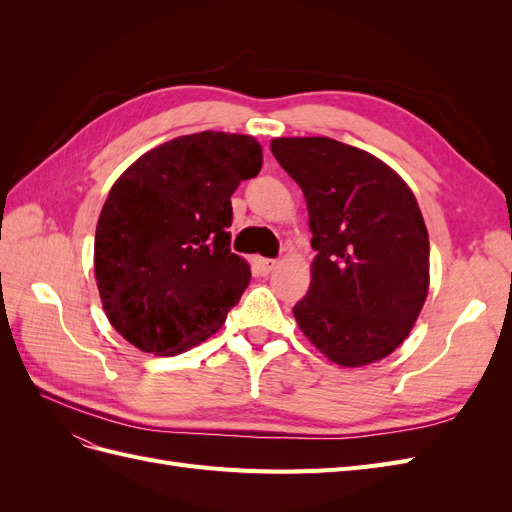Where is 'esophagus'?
Returning <instances> with one entry per match:
<instances>
[{"instance_id":"1","label":"esophagus","mask_w":512,"mask_h":512,"mask_svg":"<svg viewBox=\"0 0 512 512\" xmlns=\"http://www.w3.org/2000/svg\"><path fill=\"white\" fill-rule=\"evenodd\" d=\"M277 267V260L273 258H258L256 260V269L260 275H269Z\"/></svg>"}]
</instances>
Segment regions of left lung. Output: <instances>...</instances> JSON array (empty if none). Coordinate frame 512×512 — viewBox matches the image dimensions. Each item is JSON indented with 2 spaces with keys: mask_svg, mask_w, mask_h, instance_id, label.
<instances>
[{
  "mask_svg": "<svg viewBox=\"0 0 512 512\" xmlns=\"http://www.w3.org/2000/svg\"><path fill=\"white\" fill-rule=\"evenodd\" d=\"M299 183L316 258L292 307L299 329L337 365L389 356L410 335L429 288V235L412 190L371 153L327 136L273 138Z\"/></svg>",
  "mask_w": 512,
  "mask_h": 512,
  "instance_id": "obj_1",
  "label": "left lung"
}]
</instances>
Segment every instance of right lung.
I'll return each mask as SVG.
<instances>
[{"instance_id":"add662e5","label":"right lung","mask_w":512,"mask_h":512,"mask_svg":"<svg viewBox=\"0 0 512 512\" xmlns=\"http://www.w3.org/2000/svg\"><path fill=\"white\" fill-rule=\"evenodd\" d=\"M260 166L256 138L205 130L147 151L115 181L94 269L104 312L132 346L170 356L222 327L252 277L230 252V196Z\"/></svg>"}]
</instances>
